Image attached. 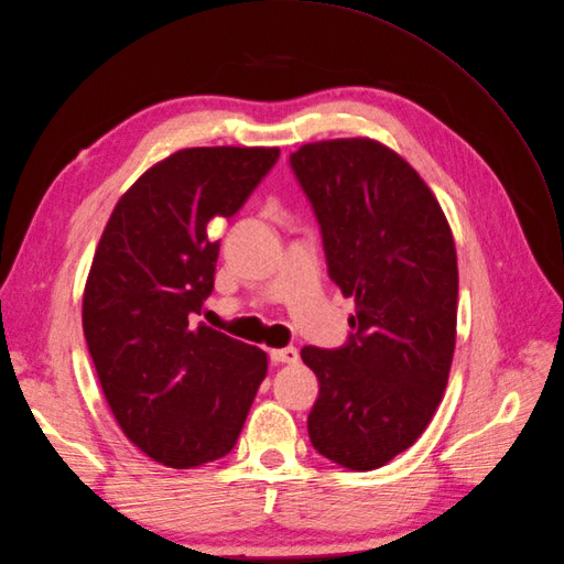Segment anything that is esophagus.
<instances>
[{
    "mask_svg": "<svg viewBox=\"0 0 564 564\" xmlns=\"http://www.w3.org/2000/svg\"><path fill=\"white\" fill-rule=\"evenodd\" d=\"M297 357H301V355H297V350H295L293 346L271 350V361H273V364H295Z\"/></svg>",
    "mask_w": 564,
    "mask_h": 564,
    "instance_id": "1",
    "label": "esophagus"
}]
</instances>
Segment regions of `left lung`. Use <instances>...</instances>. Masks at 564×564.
<instances>
[{"label": "left lung", "mask_w": 564, "mask_h": 564, "mask_svg": "<svg viewBox=\"0 0 564 564\" xmlns=\"http://www.w3.org/2000/svg\"><path fill=\"white\" fill-rule=\"evenodd\" d=\"M289 163L318 220L327 275L355 297L344 346L301 350L318 378L310 440L337 465L371 471L421 437L446 389L453 235L419 173L378 141L310 143Z\"/></svg>", "instance_id": "8db88e82"}]
</instances>
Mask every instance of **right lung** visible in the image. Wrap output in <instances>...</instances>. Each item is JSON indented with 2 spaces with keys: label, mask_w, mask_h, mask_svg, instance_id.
<instances>
[{
  "label": "right lung",
  "mask_w": 564,
  "mask_h": 564,
  "mask_svg": "<svg viewBox=\"0 0 564 564\" xmlns=\"http://www.w3.org/2000/svg\"><path fill=\"white\" fill-rule=\"evenodd\" d=\"M278 148H188L152 165L113 209L84 291V337L122 433L173 469L237 446L269 359L193 323L214 291L231 218L278 163Z\"/></svg>",
  "instance_id": "right-lung-1"
}]
</instances>
